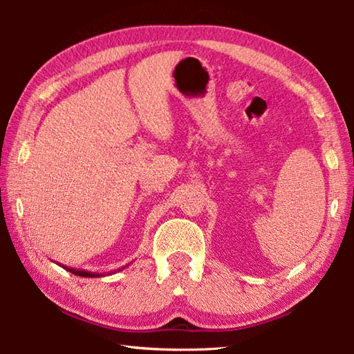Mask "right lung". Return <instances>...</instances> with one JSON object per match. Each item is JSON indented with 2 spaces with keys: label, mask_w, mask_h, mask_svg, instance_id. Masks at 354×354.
Returning a JSON list of instances; mask_svg holds the SVG:
<instances>
[{
  "label": "right lung",
  "mask_w": 354,
  "mask_h": 354,
  "mask_svg": "<svg viewBox=\"0 0 354 354\" xmlns=\"http://www.w3.org/2000/svg\"><path fill=\"white\" fill-rule=\"evenodd\" d=\"M59 266H62L64 269H66L68 270V272H71V274H74V275H79V277H88V278H94V277H103V275H109V274H114V272H118V270H122V269H124L126 266H123V268H120V269H117V270H114V272H108V274H95V272H89V270H85V269H74V268H68V266H64V265H61V263H59Z\"/></svg>",
  "instance_id": "1"
}]
</instances>
